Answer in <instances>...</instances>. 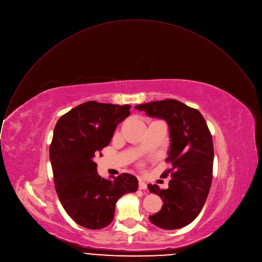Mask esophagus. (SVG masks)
Returning a JSON list of instances; mask_svg holds the SVG:
<instances>
[{
  "label": "esophagus",
  "mask_w": 262,
  "mask_h": 262,
  "mask_svg": "<svg viewBox=\"0 0 262 262\" xmlns=\"http://www.w3.org/2000/svg\"><path fill=\"white\" fill-rule=\"evenodd\" d=\"M146 188H147L146 184L142 180H139V182H138V189L139 190H146Z\"/></svg>",
  "instance_id": "1"
}]
</instances>
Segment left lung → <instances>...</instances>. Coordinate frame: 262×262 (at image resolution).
<instances>
[{"label": "left lung", "instance_id": "left-lung-1", "mask_svg": "<svg viewBox=\"0 0 262 262\" xmlns=\"http://www.w3.org/2000/svg\"><path fill=\"white\" fill-rule=\"evenodd\" d=\"M149 118L160 119L169 129V147L166 161L171 168L168 188L147 185L150 193L159 195L163 201L161 210L148 217L162 229L173 230L185 227L200 214L210 192L213 179V138L202 115L186 104L166 99L136 105Z\"/></svg>", "mask_w": 262, "mask_h": 262}]
</instances>
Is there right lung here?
Segmentation results:
<instances>
[{
  "label": "right lung",
  "mask_w": 262,
  "mask_h": 262,
  "mask_svg": "<svg viewBox=\"0 0 262 262\" xmlns=\"http://www.w3.org/2000/svg\"><path fill=\"white\" fill-rule=\"evenodd\" d=\"M130 105L89 101L60 118L49 147V158L59 199L66 213L89 229L108 226L118 200L136 192L137 179L130 173L101 178L95 155L110 144L117 126L130 116Z\"/></svg>",
  "instance_id": "1"
}]
</instances>
